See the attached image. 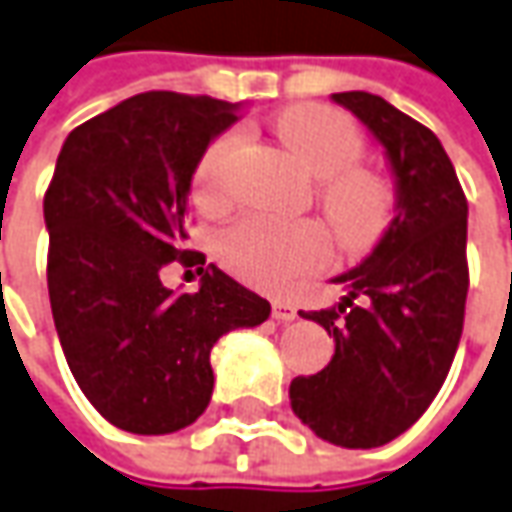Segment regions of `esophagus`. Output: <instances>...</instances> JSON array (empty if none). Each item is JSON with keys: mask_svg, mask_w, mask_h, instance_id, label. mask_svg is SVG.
I'll list each match as a JSON object with an SVG mask.
<instances>
[{"mask_svg": "<svg viewBox=\"0 0 512 512\" xmlns=\"http://www.w3.org/2000/svg\"><path fill=\"white\" fill-rule=\"evenodd\" d=\"M271 316H274L277 322H294V319H297V308H294L291 302L274 300L271 302Z\"/></svg>", "mask_w": 512, "mask_h": 512, "instance_id": "34e87169", "label": "esophagus"}]
</instances>
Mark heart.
Returning <instances> with one entry per match:
<instances>
[{
  "mask_svg": "<svg viewBox=\"0 0 512 512\" xmlns=\"http://www.w3.org/2000/svg\"><path fill=\"white\" fill-rule=\"evenodd\" d=\"M277 134L300 165L316 176V201L347 249L373 243L387 227L392 196L381 176L361 168L364 137L353 120L328 106H294L274 120ZM243 134L229 128L212 139L193 173V193L204 207L227 204L232 165ZM221 257L246 283L285 291L305 274L319 271L330 257V238L316 221H277L246 215L221 232Z\"/></svg>",
  "mask_w": 512,
  "mask_h": 512,
  "instance_id": "obj_1",
  "label": "heart"
}]
</instances>
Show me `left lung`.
Instances as JSON below:
<instances>
[{
  "label": "left lung",
  "instance_id": "8db88e82",
  "mask_svg": "<svg viewBox=\"0 0 512 512\" xmlns=\"http://www.w3.org/2000/svg\"><path fill=\"white\" fill-rule=\"evenodd\" d=\"M333 100L370 128L395 173L398 207L373 255L336 277L347 297L300 311L333 333L325 370L291 381V409L342 448L395 440L429 409L457 353L468 297V201L440 139L370 92Z\"/></svg>",
  "mask_w": 512,
  "mask_h": 512
}]
</instances>
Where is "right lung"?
<instances>
[{
  "instance_id": "obj_1",
  "label": "right lung",
  "mask_w": 512,
  "mask_h": 512,
  "mask_svg": "<svg viewBox=\"0 0 512 512\" xmlns=\"http://www.w3.org/2000/svg\"><path fill=\"white\" fill-rule=\"evenodd\" d=\"M235 120V106L212 97H128L66 137L44 193L47 288L66 364L97 412L131 434L190 426L212 398V344L271 314L184 249L198 159ZM173 259L199 266L198 292L161 285Z\"/></svg>"
}]
</instances>
